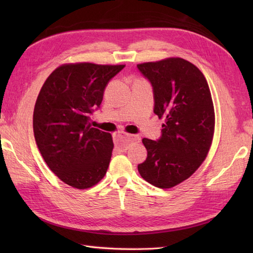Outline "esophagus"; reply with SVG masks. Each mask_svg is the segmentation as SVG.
<instances>
[{
  "label": "esophagus",
  "instance_id": "esophagus-1",
  "mask_svg": "<svg viewBox=\"0 0 253 253\" xmlns=\"http://www.w3.org/2000/svg\"><path fill=\"white\" fill-rule=\"evenodd\" d=\"M139 140V137L136 135H128V133H124V132H120L117 133L115 137V143L117 148L121 150L122 152L126 151L128 146L131 142H136Z\"/></svg>",
  "mask_w": 253,
  "mask_h": 253
}]
</instances>
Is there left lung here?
<instances>
[{
  "label": "left lung",
  "instance_id": "8db88e82",
  "mask_svg": "<svg viewBox=\"0 0 253 253\" xmlns=\"http://www.w3.org/2000/svg\"><path fill=\"white\" fill-rule=\"evenodd\" d=\"M153 89L154 114L164 118L161 137L144 138L148 155L138 165L144 180L168 189L198 169L211 147L214 109L206 77L184 58L137 65Z\"/></svg>",
  "mask_w": 253,
  "mask_h": 253
}]
</instances>
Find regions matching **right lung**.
Instances as JSON below:
<instances>
[{
    "instance_id": "add662e5",
    "label": "right lung",
    "mask_w": 253,
    "mask_h": 253,
    "mask_svg": "<svg viewBox=\"0 0 253 253\" xmlns=\"http://www.w3.org/2000/svg\"><path fill=\"white\" fill-rule=\"evenodd\" d=\"M125 65L66 64L42 85L34 111V133L46 165L58 178L77 189L94 186L109 168L110 133L90 125L110 80Z\"/></svg>"
}]
</instances>
